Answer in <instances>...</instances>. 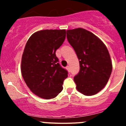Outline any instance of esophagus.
<instances>
[{"mask_svg":"<svg viewBox=\"0 0 126 126\" xmlns=\"http://www.w3.org/2000/svg\"><path fill=\"white\" fill-rule=\"evenodd\" d=\"M66 69L69 72H70V67H69V65H67V66L66 67Z\"/></svg>","mask_w":126,"mask_h":126,"instance_id":"1","label":"esophagus"}]
</instances>
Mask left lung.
I'll use <instances>...</instances> for the list:
<instances>
[{"mask_svg": "<svg viewBox=\"0 0 126 126\" xmlns=\"http://www.w3.org/2000/svg\"><path fill=\"white\" fill-rule=\"evenodd\" d=\"M67 38L79 62V72L74 78L77 90L86 96L96 94L105 86L112 73L106 46L96 35L81 28L67 30Z\"/></svg>", "mask_w": 126, "mask_h": 126, "instance_id": "obj_1", "label": "left lung"}]
</instances>
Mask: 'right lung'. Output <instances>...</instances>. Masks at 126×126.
<instances>
[{
	"label": "right lung",
	"instance_id": "right-lung-1",
	"mask_svg": "<svg viewBox=\"0 0 126 126\" xmlns=\"http://www.w3.org/2000/svg\"><path fill=\"white\" fill-rule=\"evenodd\" d=\"M65 34V30H40L33 33L25 45L21 65L22 76L30 90L42 98L57 96L68 76L55 55Z\"/></svg>",
	"mask_w": 126,
	"mask_h": 126
}]
</instances>
